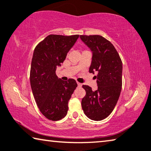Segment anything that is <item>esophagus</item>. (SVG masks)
I'll list each match as a JSON object with an SVG mask.
<instances>
[{
  "instance_id": "obj_1",
  "label": "esophagus",
  "mask_w": 151,
  "mask_h": 151,
  "mask_svg": "<svg viewBox=\"0 0 151 151\" xmlns=\"http://www.w3.org/2000/svg\"><path fill=\"white\" fill-rule=\"evenodd\" d=\"M77 83H78V86L79 87H81V86H82V83H80V82H77Z\"/></svg>"
}]
</instances>
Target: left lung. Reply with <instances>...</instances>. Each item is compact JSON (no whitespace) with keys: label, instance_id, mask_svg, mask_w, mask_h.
Segmentation results:
<instances>
[{"label":"left lung","instance_id":"obj_1","mask_svg":"<svg viewBox=\"0 0 151 151\" xmlns=\"http://www.w3.org/2000/svg\"><path fill=\"white\" fill-rule=\"evenodd\" d=\"M92 51L89 72L96 73L98 90L83 85L86 96L82 100L83 113L89 119L101 121L114 109L122 86V61L110 41L100 35H80Z\"/></svg>","mask_w":151,"mask_h":151}]
</instances>
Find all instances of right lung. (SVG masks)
<instances>
[{
	"mask_svg": "<svg viewBox=\"0 0 151 151\" xmlns=\"http://www.w3.org/2000/svg\"><path fill=\"white\" fill-rule=\"evenodd\" d=\"M79 35L50 34L34 49L30 69V84L36 103L45 117L58 121L68 113V103L78 86L73 79L63 81L56 74Z\"/></svg>",
	"mask_w": 151,
	"mask_h": 151,
	"instance_id": "right-lung-1",
	"label": "right lung"
}]
</instances>
